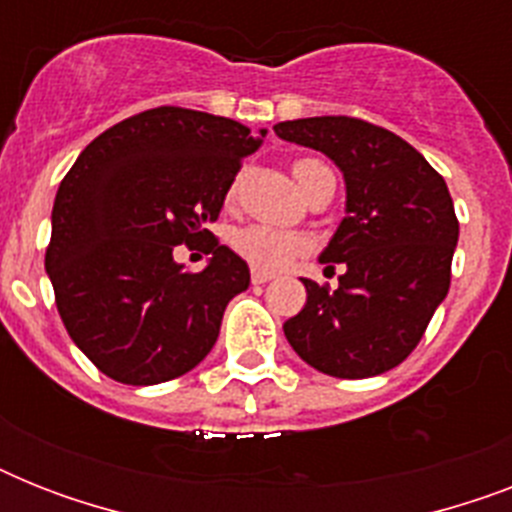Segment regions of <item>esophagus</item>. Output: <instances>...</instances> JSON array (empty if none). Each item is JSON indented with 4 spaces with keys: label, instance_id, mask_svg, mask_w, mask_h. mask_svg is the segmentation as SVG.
Here are the masks:
<instances>
[{
    "label": "esophagus",
    "instance_id": "obj_1",
    "mask_svg": "<svg viewBox=\"0 0 512 512\" xmlns=\"http://www.w3.org/2000/svg\"><path fill=\"white\" fill-rule=\"evenodd\" d=\"M273 276H276V273H271V271H252V284H265V281H271Z\"/></svg>",
    "mask_w": 512,
    "mask_h": 512
}]
</instances>
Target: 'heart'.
<instances>
[{"mask_svg": "<svg viewBox=\"0 0 512 512\" xmlns=\"http://www.w3.org/2000/svg\"><path fill=\"white\" fill-rule=\"evenodd\" d=\"M327 164H321L319 159H303V162L295 164V177L300 188L305 191V196H311L316 188L321 185L324 177H329ZM241 180L244 177H236L228 191V199H236L241 191ZM233 252L249 263L257 271H284L289 265L305 257L311 252V241L297 236V233H281L273 231V228H265V225H247V228H239V231L231 236Z\"/></svg>", "mask_w": 512, "mask_h": 512, "instance_id": "heart-1", "label": "heart"}]
</instances>
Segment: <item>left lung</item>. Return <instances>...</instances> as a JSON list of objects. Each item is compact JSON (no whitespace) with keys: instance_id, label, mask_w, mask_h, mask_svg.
Wrapping results in <instances>:
<instances>
[{"instance_id":"1","label":"left lung","mask_w":512,"mask_h":512,"mask_svg":"<svg viewBox=\"0 0 512 512\" xmlns=\"http://www.w3.org/2000/svg\"><path fill=\"white\" fill-rule=\"evenodd\" d=\"M316 148L345 177V217L321 263L345 268L340 287L303 279L308 303L284 324L305 364L342 380L398 366L449 292L460 236L444 177L406 140L353 116H311L273 127Z\"/></svg>"}]
</instances>
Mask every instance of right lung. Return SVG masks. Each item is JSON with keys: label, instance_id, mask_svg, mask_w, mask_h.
I'll use <instances>...</instances> for the list:
<instances>
[{"label": "right lung", "instance_id": "add662e5", "mask_svg": "<svg viewBox=\"0 0 512 512\" xmlns=\"http://www.w3.org/2000/svg\"><path fill=\"white\" fill-rule=\"evenodd\" d=\"M260 138L225 116L159 106L98 135L63 177L44 268L68 335L106 377L156 385L212 350L249 268L207 225ZM196 238L210 239L213 260L183 272L171 249Z\"/></svg>", "mask_w": 512, "mask_h": 512}]
</instances>
